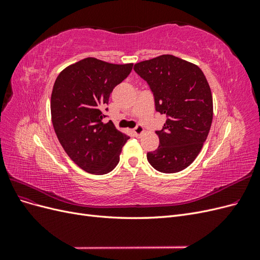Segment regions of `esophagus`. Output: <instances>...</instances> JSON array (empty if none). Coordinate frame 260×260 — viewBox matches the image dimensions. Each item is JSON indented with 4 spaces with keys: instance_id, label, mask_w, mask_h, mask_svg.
I'll return each instance as SVG.
<instances>
[{
    "instance_id": "obj_1",
    "label": "esophagus",
    "mask_w": 260,
    "mask_h": 260,
    "mask_svg": "<svg viewBox=\"0 0 260 260\" xmlns=\"http://www.w3.org/2000/svg\"><path fill=\"white\" fill-rule=\"evenodd\" d=\"M143 133H144V128H143L142 124H138L137 127L133 129V135H135L138 138H140L141 136H142Z\"/></svg>"
}]
</instances>
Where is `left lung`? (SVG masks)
Wrapping results in <instances>:
<instances>
[{"mask_svg": "<svg viewBox=\"0 0 260 260\" xmlns=\"http://www.w3.org/2000/svg\"><path fill=\"white\" fill-rule=\"evenodd\" d=\"M152 90L156 112L167 120L156 131L159 146L147 153L152 167L175 174L194 161L200 154L212 121V95L205 75L192 62L160 55L133 67Z\"/></svg>", "mask_w": 260, "mask_h": 260, "instance_id": "8db88e82", "label": "left lung"}]
</instances>
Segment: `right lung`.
Instances as JSON below:
<instances>
[{
    "instance_id": "right-lung-1",
    "label": "right lung",
    "mask_w": 260,
    "mask_h": 260,
    "mask_svg": "<svg viewBox=\"0 0 260 260\" xmlns=\"http://www.w3.org/2000/svg\"><path fill=\"white\" fill-rule=\"evenodd\" d=\"M132 66L88 57L66 67L55 80L51 96L55 133L70 159L89 174L112 171L129 139L112 120H102L109 95Z\"/></svg>"
}]
</instances>
